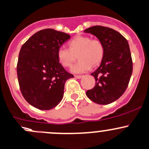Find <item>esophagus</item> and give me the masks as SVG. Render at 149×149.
<instances>
[{
	"instance_id": "1",
	"label": "esophagus",
	"mask_w": 149,
	"mask_h": 149,
	"mask_svg": "<svg viewBox=\"0 0 149 149\" xmlns=\"http://www.w3.org/2000/svg\"><path fill=\"white\" fill-rule=\"evenodd\" d=\"M74 77L76 78H77V79H80V78H82L83 76H82V75H75Z\"/></svg>"
}]
</instances>
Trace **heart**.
I'll return each mask as SVG.
<instances>
[{
  "instance_id": "obj_1",
  "label": "heart",
  "mask_w": 149,
  "mask_h": 149,
  "mask_svg": "<svg viewBox=\"0 0 149 149\" xmlns=\"http://www.w3.org/2000/svg\"><path fill=\"white\" fill-rule=\"evenodd\" d=\"M70 48L61 46L57 50V57L60 64L65 67H71L77 57L79 59L72 67L73 73H83L92 67L100 64L104 55L102 42L91 37L79 35L69 42Z\"/></svg>"
}]
</instances>
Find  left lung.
Masks as SVG:
<instances>
[{
    "label": "left lung",
    "instance_id": "obj_1",
    "mask_svg": "<svg viewBox=\"0 0 149 149\" xmlns=\"http://www.w3.org/2000/svg\"><path fill=\"white\" fill-rule=\"evenodd\" d=\"M102 42L104 55L98 68L91 75L95 79L86 95L93 102L107 105L125 93L132 72V61L126 39L117 31L103 26H93L84 31Z\"/></svg>",
    "mask_w": 149,
    "mask_h": 149
}]
</instances>
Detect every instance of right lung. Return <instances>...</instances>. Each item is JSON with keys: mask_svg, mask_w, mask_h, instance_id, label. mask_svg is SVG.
Masks as SVG:
<instances>
[{"mask_svg": "<svg viewBox=\"0 0 149 149\" xmlns=\"http://www.w3.org/2000/svg\"><path fill=\"white\" fill-rule=\"evenodd\" d=\"M70 38L53 29L38 31L22 46L17 63L20 91L30 105L50 110L62 100L64 84L74 77L59 63L57 50Z\"/></svg>", "mask_w": 149, "mask_h": 149, "instance_id": "right-lung-1", "label": "right lung"}]
</instances>
